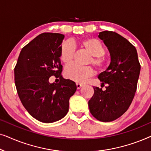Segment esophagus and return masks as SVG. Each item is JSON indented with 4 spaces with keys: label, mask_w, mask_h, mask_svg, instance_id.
Returning <instances> with one entry per match:
<instances>
[{
    "label": "esophagus",
    "mask_w": 151,
    "mask_h": 151,
    "mask_svg": "<svg viewBox=\"0 0 151 151\" xmlns=\"http://www.w3.org/2000/svg\"><path fill=\"white\" fill-rule=\"evenodd\" d=\"M82 86H83V84L81 83H76V86H77L78 89H80V88H81Z\"/></svg>",
    "instance_id": "esophagus-1"
}]
</instances>
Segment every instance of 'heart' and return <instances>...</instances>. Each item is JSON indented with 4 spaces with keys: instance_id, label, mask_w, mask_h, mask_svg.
<instances>
[{
    "instance_id": "b5f03b06",
    "label": "heart",
    "mask_w": 151,
    "mask_h": 151,
    "mask_svg": "<svg viewBox=\"0 0 151 151\" xmlns=\"http://www.w3.org/2000/svg\"><path fill=\"white\" fill-rule=\"evenodd\" d=\"M75 46H79L87 51L91 55L88 60V64H93L98 70H102L106 64V60L104 56L105 47L98 39L94 38H86L83 40L70 42H64L61 45L60 58L65 65L73 61L76 53ZM65 76L68 79L76 82H84L94 74V70L91 66L80 67L76 64H71L65 67Z\"/></svg>"
}]
</instances>
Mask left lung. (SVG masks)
Returning a JSON list of instances; mask_svg holds the SVG:
<instances>
[{
    "mask_svg": "<svg viewBox=\"0 0 151 151\" xmlns=\"http://www.w3.org/2000/svg\"><path fill=\"white\" fill-rule=\"evenodd\" d=\"M108 47L111 63L98 78L101 87L93 86L94 94L88 101L90 112L99 121L108 122L119 118L129 108L137 90L141 65L135 47L121 35L111 31L98 36Z\"/></svg>",
    "mask_w": 151,
    "mask_h": 151,
    "instance_id": "1",
    "label": "left lung"
}]
</instances>
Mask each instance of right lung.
Here are the masks:
<instances>
[{"label":"right lung","mask_w":151,"mask_h":151,"mask_svg":"<svg viewBox=\"0 0 151 151\" xmlns=\"http://www.w3.org/2000/svg\"><path fill=\"white\" fill-rule=\"evenodd\" d=\"M65 36L42 33L20 51L14 68L16 90L22 105L35 119L51 123L63 118L69 111V99L75 93L76 84L62 77L60 60ZM54 75L58 83H49Z\"/></svg>","instance_id":"1"}]
</instances>
